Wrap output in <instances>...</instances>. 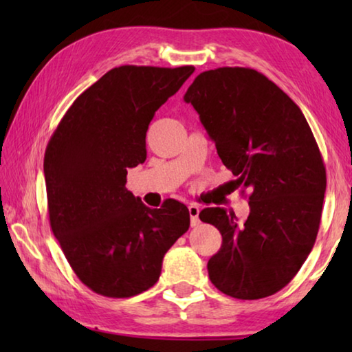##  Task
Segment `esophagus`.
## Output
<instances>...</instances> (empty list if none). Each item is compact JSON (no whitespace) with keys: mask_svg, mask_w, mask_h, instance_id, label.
Here are the masks:
<instances>
[{"mask_svg":"<svg viewBox=\"0 0 352 352\" xmlns=\"http://www.w3.org/2000/svg\"><path fill=\"white\" fill-rule=\"evenodd\" d=\"M189 210V216H190V225L192 226H197L200 223V219H199V214H200V206L195 205V204H190L188 206Z\"/></svg>","mask_w":352,"mask_h":352,"instance_id":"1","label":"esophagus"}]
</instances>
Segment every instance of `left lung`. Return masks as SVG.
I'll list each match as a JSON object with an SVG mask.
<instances>
[{
    "label": "left lung",
    "instance_id": "1",
    "mask_svg": "<svg viewBox=\"0 0 352 352\" xmlns=\"http://www.w3.org/2000/svg\"><path fill=\"white\" fill-rule=\"evenodd\" d=\"M184 100L236 183L252 190L243 223L223 208L199 214L222 234L208 261L211 283L237 300L276 294L305 264L320 228L326 168L312 130L300 107L252 68L200 73Z\"/></svg>",
    "mask_w": 352,
    "mask_h": 352
}]
</instances>
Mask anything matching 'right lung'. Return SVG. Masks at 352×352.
Instances as JSON below:
<instances>
[{
    "mask_svg": "<svg viewBox=\"0 0 352 352\" xmlns=\"http://www.w3.org/2000/svg\"><path fill=\"white\" fill-rule=\"evenodd\" d=\"M194 67L124 65L77 98L45 152L51 230L77 278L109 298L151 289L163 258L189 228L174 199L151 210L127 190V169L146 162L152 118Z\"/></svg>",
    "mask_w": 352,
    "mask_h": 352,
    "instance_id": "right-lung-1",
    "label": "right lung"
}]
</instances>
